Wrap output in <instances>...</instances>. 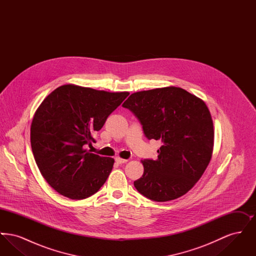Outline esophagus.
Instances as JSON below:
<instances>
[{
    "label": "esophagus",
    "mask_w": 256,
    "mask_h": 256,
    "mask_svg": "<svg viewBox=\"0 0 256 256\" xmlns=\"http://www.w3.org/2000/svg\"><path fill=\"white\" fill-rule=\"evenodd\" d=\"M115 160H116V162L119 163V164H122V163H126V162H128V159L121 158H116Z\"/></svg>",
    "instance_id": "34e87169"
}]
</instances>
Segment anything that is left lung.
Listing matches in <instances>:
<instances>
[{"instance_id":"1","label":"left lung","mask_w":256,"mask_h":256,"mask_svg":"<svg viewBox=\"0 0 256 256\" xmlns=\"http://www.w3.org/2000/svg\"><path fill=\"white\" fill-rule=\"evenodd\" d=\"M143 126L148 139L161 141L156 160H141L137 191L154 202L185 195L202 178L213 154V121L206 102L180 87L132 94L122 104Z\"/></svg>"}]
</instances>
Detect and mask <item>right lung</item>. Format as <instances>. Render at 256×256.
<instances>
[{
    "mask_svg": "<svg viewBox=\"0 0 256 256\" xmlns=\"http://www.w3.org/2000/svg\"><path fill=\"white\" fill-rule=\"evenodd\" d=\"M128 95L64 84L38 106L30 126L32 150L42 176L58 193L84 200L106 182L114 159L86 148L96 142L95 132Z\"/></svg>",
    "mask_w": 256,
    "mask_h": 256,
    "instance_id": "obj_1",
    "label": "right lung"
}]
</instances>
